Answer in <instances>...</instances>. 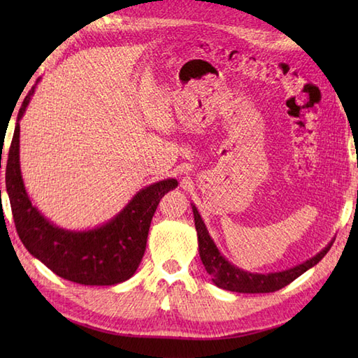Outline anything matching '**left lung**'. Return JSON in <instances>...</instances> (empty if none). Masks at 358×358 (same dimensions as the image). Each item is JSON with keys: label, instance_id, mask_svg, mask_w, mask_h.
Wrapping results in <instances>:
<instances>
[{"label": "left lung", "instance_id": "left-lung-1", "mask_svg": "<svg viewBox=\"0 0 358 358\" xmlns=\"http://www.w3.org/2000/svg\"><path fill=\"white\" fill-rule=\"evenodd\" d=\"M194 220H195V229L199 235V252L200 258L204 264V269L208 271L212 277V283L215 286L226 289V291L232 292H241V294H266V292H275L278 289L287 286L291 281L301 273H305L308 269L313 268L322 258L328 254L332 243H328V246L322 249L320 252L314 255L309 260L303 262L301 264H296L294 268H289L286 271L278 272H269V273H254L243 271L237 266L227 262L220 252L214 240L210 238L208 232V227L204 224L201 215L196 210L195 204H192Z\"/></svg>", "mask_w": 358, "mask_h": 358}]
</instances>
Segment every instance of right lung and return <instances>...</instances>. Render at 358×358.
<instances>
[{
  "instance_id": "add662e5",
  "label": "right lung",
  "mask_w": 358,
  "mask_h": 358,
  "mask_svg": "<svg viewBox=\"0 0 358 358\" xmlns=\"http://www.w3.org/2000/svg\"><path fill=\"white\" fill-rule=\"evenodd\" d=\"M35 92L22 101L6 164V189L22 245L58 277L86 286L123 283L138 269L152 217L162 196L178 186L175 178L140 189L118 214L94 229L71 231L49 222L29 199L20 169V120Z\"/></svg>"
}]
</instances>
